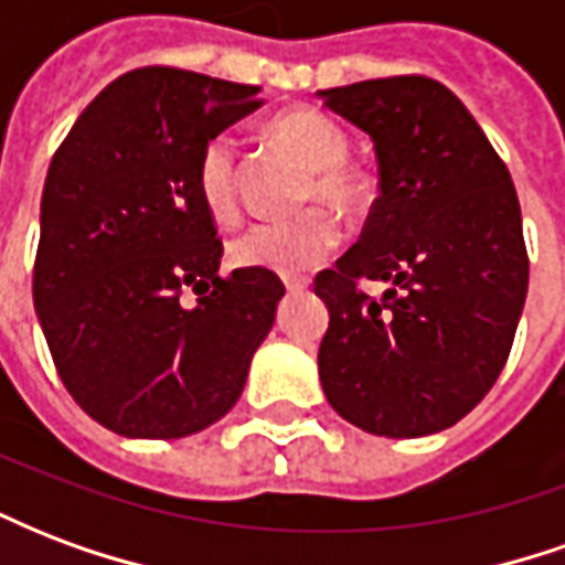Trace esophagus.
<instances>
[{"label": "esophagus", "mask_w": 565, "mask_h": 565, "mask_svg": "<svg viewBox=\"0 0 565 565\" xmlns=\"http://www.w3.org/2000/svg\"><path fill=\"white\" fill-rule=\"evenodd\" d=\"M284 287H287V294H306L308 281H302V278H287Z\"/></svg>", "instance_id": "esophagus-1"}]
</instances>
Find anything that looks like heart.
Segmentation results:
<instances>
[{
    "instance_id": "1",
    "label": "heart",
    "mask_w": 565,
    "mask_h": 565,
    "mask_svg": "<svg viewBox=\"0 0 565 565\" xmlns=\"http://www.w3.org/2000/svg\"><path fill=\"white\" fill-rule=\"evenodd\" d=\"M271 136L294 148L315 169L306 196L354 209L366 196V178L348 162V139L330 117L296 108L271 120ZM196 199L214 221H233L238 211V145L233 136H211L196 160ZM342 245V223L330 209H308L296 217L257 221L230 238V259L245 269L302 275Z\"/></svg>"
}]
</instances>
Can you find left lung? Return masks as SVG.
<instances>
[{"label": "left lung", "instance_id": "left-lung-1", "mask_svg": "<svg viewBox=\"0 0 565 565\" xmlns=\"http://www.w3.org/2000/svg\"><path fill=\"white\" fill-rule=\"evenodd\" d=\"M318 99L375 145L381 196L315 294L330 308L320 384L348 424L420 438L481 403L509 360L530 263L505 162L438 81H360ZM360 277L392 284L381 300Z\"/></svg>", "mask_w": 565, "mask_h": 565}]
</instances>
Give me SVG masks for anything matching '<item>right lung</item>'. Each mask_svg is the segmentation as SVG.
Instances as JSON below:
<instances>
[{"label": "right lung", "instance_id": "1", "mask_svg": "<svg viewBox=\"0 0 565 565\" xmlns=\"http://www.w3.org/2000/svg\"><path fill=\"white\" fill-rule=\"evenodd\" d=\"M263 103L250 84L136 68L51 160L32 302L72 399L117 436L184 438L221 420L275 323L281 278L217 275L223 245L193 186L202 145Z\"/></svg>", "mask_w": 565, "mask_h": 565}]
</instances>
